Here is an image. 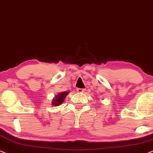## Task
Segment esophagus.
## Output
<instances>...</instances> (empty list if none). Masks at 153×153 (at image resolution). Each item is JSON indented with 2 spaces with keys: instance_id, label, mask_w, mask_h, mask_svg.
Listing matches in <instances>:
<instances>
[{
  "instance_id": "esophagus-1",
  "label": "esophagus",
  "mask_w": 153,
  "mask_h": 153,
  "mask_svg": "<svg viewBox=\"0 0 153 153\" xmlns=\"http://www.w3.org/2000/svg\"><path fill=\"white\" fill-rule=\"evenodd\" d=\"M84 91L85 90L82 88H76V91L79 92V93H83V92H84Z\"/></svg>"
}]
</instances>
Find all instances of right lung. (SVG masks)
Instances as JSON below:
<instances>
[{"label":"right lung","mask_w":153,"mask_h":153,"mask_svg":"<svg viewBox=\"0 0 153 153\" xmlns=\"http://www.w3.org/2000/svg\"><path fill=\"white\" fill-rule=\"evenodd\" d=\"M68 92H63V93H61L58 94V95L56 96V98L53 100V104L56 106L60 105V104H62L64 101L65 97H66L67 95H68Z\"/></svg>","instance_id":"add662e5"}]
</instances>
